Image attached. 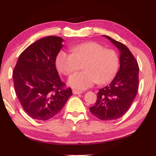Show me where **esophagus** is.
I'll return each instance as SVG.
<instances>
[{
	"label": "esophagus",
	"mask_w": 156,
	"mask_h": 156,
	"mask_svg": "<svg viewBox=\"0 0 156 156\" xmlns=\"http://www.w3.org/2000/svg\"><path fill=\"white\" fill-rule=\"evenodd\" d=\"M72 92H73V94H78V95L81 94L82 93H83V92H82L81 91H77V90H73Z\"/></svg>",
	"instance_id": "1"
}]
</instances>
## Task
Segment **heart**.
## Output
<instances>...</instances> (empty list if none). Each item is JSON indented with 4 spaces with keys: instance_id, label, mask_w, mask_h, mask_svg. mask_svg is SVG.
Here are the masks:
<instances>
[{
    "instance_id": "1",
    "label": "heart",
    "mask_w": 156,
    "mask_h": 156,
    "mask_svg": "<svg viewBox=\"0 0 156 156\" xmlns=\"http://www.w3.org/2000/svg\"><path fill=\"white\" fill-rule=\"evenodd\" d=\"M71 54L60 51L56 58L57 69L64 75L76 72L83 65L84 72L75 73L68 79L70 87L84 90L96 83L112 81L118 72L119 58L112 49H107L96 42H87L70 48Z\"/></svg>"
}]
</instances>
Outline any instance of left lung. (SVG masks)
I'll return each mask as SVG.
<instances>
[{"mask_svg":"<svg viewBox=\"0 0 156 156\" xmlns=\"http://www.w3.org/2000/svg\"><path fill=\"white\" fill-rule=\"evenodd\" d=\"M120 53V69L109 85L99 89L90 112L102 120H116L125 114L135 99L138 89L139 67L135 58L125 44L104 36Z\"/></svg>","mask_w":156,"mask_h":156,"instance_id":"8db88e82","label":"left lung"}]
</instances>
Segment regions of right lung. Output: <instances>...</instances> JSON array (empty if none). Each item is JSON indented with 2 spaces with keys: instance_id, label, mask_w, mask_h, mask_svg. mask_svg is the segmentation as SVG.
Here are the masks:
<instances>
[{
  "instance_id": "obj_1",
  "label": "right lung",
  "mask_w": 156,
  "mask_h": 156,
  "mask_svg": "<svg viewBox=\"0 0 156 156\" xmlns=\"http://www.w3.org/2000/svg\"><path fill=\"white\" fill-rule=\"evenodd\" d=\"M63 39L47 36L23 51L13 72L16 94L25 112L38 120H47L60 112L72 95L64 89L56 67Z\"/></svg>"
}]
</instances>
